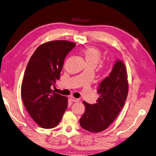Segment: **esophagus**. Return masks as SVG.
Listing matches in <instances>:
<instances>
[{"label":"esophagus","mask_w":156,"mask_h":156,"mask_svg":"<svg viewBox=\"0 0 156 156\" xmlns=\"http://www.w3.org/2000/svg\"><path fill=\"white\" fill-rule=\"evenodd\" d=\"M71 99L73 102H78L80 101V100L78 98H74L73 97H71Z\"/></svg>","instance_id":"obj_1"}]
</instances>
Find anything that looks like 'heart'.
<instances>
[{
	"label": "heart",
	"mask_w": 156,
	"mask_h": 156,
	"mask_svg": "<svg viewBox=\"0 0 156 156\" xmlns=\"http://www.w3.org/2000/svg\"><path fill=\"white\" fill-rule=\"evenodd\" d=\"M82 53L87 64H93L95 66L100 62L101 58V53L97 48L88 47L83 49Z\"/></svg>",
	"instance_id": "obj_1"
}]
</instances>
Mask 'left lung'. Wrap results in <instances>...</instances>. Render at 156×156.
Masks as SVG:
<instances>
[{"mask_svg": "<svg viewBox=\"0 0 156 156\" xmlns=\"http://www.w3.org/2000/svg\"><path fill=\"white\" fill-rule=\"evenodd\" d=\"M127 73L122 60L115 61L109 76L97 88L100 97L97 103L83 101L85 111L80 119L81 127L88 132L98 133L106 129L124 107L128 92Z\"/></svg>", "mask_w": 156, "mask_h": 156, "instance_id": "8db88e82", "label": "left lung"}]
</instances>
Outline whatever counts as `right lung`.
<instances>
[{
	"mask_svg": "<svg viewBox=\"0 0 156 156\" xmlns=\"http://www.w3.org/2000/svg\"><path fill=\"white\" fill-rule=\"evenodd\" d=\"M76 46L67 41L45 43L30 59L21 87L25 108L34 120L45 129L57 126L67 108V98L51 89L59 79L67 55Z\"/></svg>",
	"mask_w": 156,
	"mask_h": 156,
	"instance_id": "obj_1",
	"label": "right lung"
}]
</instances>
